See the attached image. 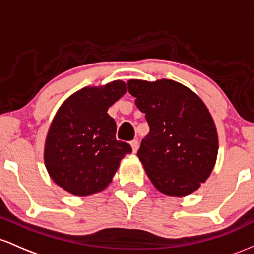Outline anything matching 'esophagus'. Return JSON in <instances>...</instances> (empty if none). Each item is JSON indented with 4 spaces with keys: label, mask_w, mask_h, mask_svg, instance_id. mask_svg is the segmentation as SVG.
I'll use <instances>...</instances> for the list:
<instances>
[{
    "label": "esophagus",
    "mask_w": 254,
    "mask_h": 254,
    "mask_svg": "<svg viewBox=\"0 0 254 254\" xmlns=\"http://www.w3.org/2000/svg\"><path fill=\"white\" fill-rule=\"evenodd\" d=\"M130 146H132V151L133 152H136V151H138V149H139V142H138V140H132L130 141Z\"/></svg>",
    "instance_id": "1"
}]
</instances>
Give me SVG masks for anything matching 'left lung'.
<instances>
[{
	"label": "left lung",
	"instance_id": "obj_1",
	"mask_svg": "<svg viewBox=\"0 0 254 254\" xmlns=\"http://www.w3.org/2000/svg\"><path fill=\"white\" fill-rule=\"evenodd\" d=\"M127 85L150 126L138 150L147 176L165 195L190 194L206 181L217 158V130L209 109L192 90L169 79H130Z\"/></svg>",
	"mask_w": 254,
	"mask_h": 254
}]
</instances>
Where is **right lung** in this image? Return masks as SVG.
Returning <instances> with one entry per match:
<instances>
[{"label": "right lung", "mask_w": 254, "mask_h": 254, "mask_svg": "<svg viewBox=\"0 0 254 254\" xmlns=\"http://www.w3.org/2000/svg\"><path fill=\"white\" fill-rule=\"evenodd\" d=\"M126 82L84 87L68 97L51 122L44 163L56 185L73 195L101 192L132 147L116 139V122L108 109L126 93Z\"/></svg>", "instance_id": "add662e5"}]
</instances>
